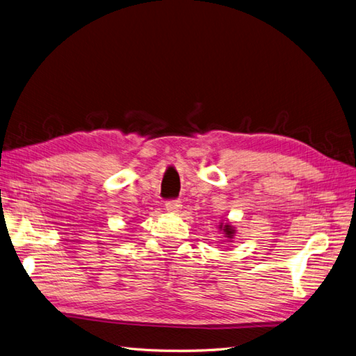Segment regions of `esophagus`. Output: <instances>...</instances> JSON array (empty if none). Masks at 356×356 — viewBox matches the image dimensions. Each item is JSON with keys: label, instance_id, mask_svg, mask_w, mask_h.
I'll return each instance as SVG.
<instances>
[{"label": "esophagus", "instance_id": "obj_1", "mask_svg": "<svg viewBox=\"0 0 356 356\" xmlns=\"http://www.w3.org/2000/svg\"><path fill=\"white\" fill-rule=\"evenodd\" d=\"M183 207V204H181L179 200H170L165 202V210L168 211H172V213H177L179 211V209Z\"/></svg>", "mask_w": 356, "mask_h": 356}]
</instances>
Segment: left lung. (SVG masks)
<instances>
[{
    "instance_id": "1",
    "label": "left lung",
    "mask_w": 356,
    "mask_h": 356,
    "mask_svg": "<svg viewBox=\"0 0 356 356\" xmlns=\"http://www.w3.org/2000/svg\"><path fill=\"white\" fill-rule=\"evenodd\" d=\"M220 228H222V227H220ZM224 233L227 234V238H228V239H232L233 236H234V230L232 228V225L225 224V225H224Z\"/></svg>"
}]
</instances>
